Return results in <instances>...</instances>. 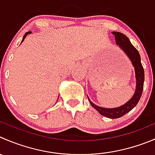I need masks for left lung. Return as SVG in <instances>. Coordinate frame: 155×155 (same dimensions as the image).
<instances>
[{
    "instance_id": "left-lung-1",
    "label": "left lung",
    "mask_w": 155,
    "mask_h": 155,
    "mask_svg": "<svg viewBox=\"0 0 155 155\" xmlns=\"http://www.w3.org/2000/svg\"><path fill=\"white\" fill-rule=\"evenodd\" d=\"M113 34L115 36L116 44L119 45V47L125 52L130 60L131 61L133 66L134 67L135 73H136V91L134 94L130 101L127 102L125 104L115 108H105L99 107L94 104L88 98L90 104L91 106L97 110L98 113L101 115L104 116L106 117L110 118V119H117L120 118L130 112L131 110L136 107L142 96V91H143L144 81H145V73L144 69L141 63V58L139 55V51L137 49L131 44L130 39L123 33L119 31H113Z\"/></svg>"
}]
</instances>
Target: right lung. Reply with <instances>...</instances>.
<instances>
[{"mask_svg":"<svg viewBox=\"0 0 155 155\" xmlns=\"http://www.w3.org/2000/svg\"><path fill=\"white\" fill-rule=\"evenodd\" d=\"M31 31H28V32H26V33H25V35H24V36H23V38H22V41H21V43H22V41H24V39H25V38L26 37V36H27V35L30 34V33H31Z\"/></svg>","mask_w":155,"mask_h":155,"instance_id":"1","label":"right lung"}]
</instances>
